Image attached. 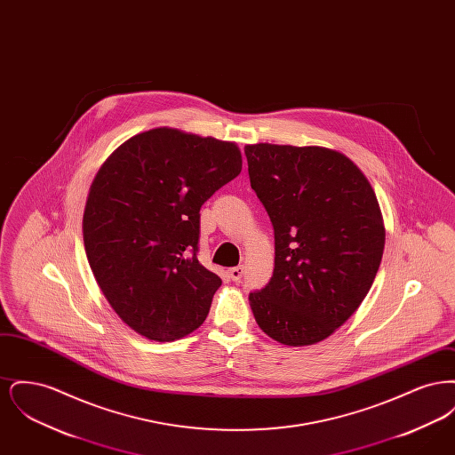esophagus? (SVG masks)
I'll return each mask as SVG.
<instances>
[{"instance_id":"34e87169","label":"esophagus","mask_w":455,"mask_h":455,"mask_svg":"<svg viewBox=\"0 0 455 455\" xmlns=\"http://www.w3.org/2000/svg\"><path fill=\"white\" fill-rule=\"evenodd\" d=\"M228 275H230V278H232L234 282H240V280H242V276H243V266H235V267H232V269L228 271Z\"/></svg>"}]
</instances>
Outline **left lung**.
I'll use <instances>...</instances> for the list:
<instances>
[{
	"instance_id": "left-lung-1",
	"label": "left lung",
	"mask_w": 455,
	"mask_h": 455,
	"mask_svg": "<svg viewBox=\"0 0 455 455\" xmlns=\"http://www.w3.org/2000/svg\"><path fill=\"white\" fill-rule=\"evenodd\" d=\"M251 188L275 228V271L249 295L260 329L288 347L329 338L363 302L386 228L367 177L323 147L247 145Z\"/></svg>"
}]
</instances>
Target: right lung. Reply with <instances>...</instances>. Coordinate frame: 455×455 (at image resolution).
Wrapping results in <instances>:
<instances>
[{
	"instance_id": "1",
	"label": "right lung",
	"mask_w": 455,
	"mask_h": 455,
	"mask_svg": "<svg viewBox=\"0 0 455 455\" xmlns=\"http://www.w3.org/2000/svg\"><path fill=\"white\" fill-rule=\"evenodd\" d=\"M240 171L235 143L155 128L95 175L84 213L88 264L114 312L147 339L171 343L204 323L221 280L197 260L199 210Z\"/></svg>"
}]
</instances>
